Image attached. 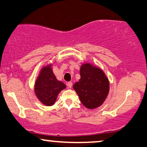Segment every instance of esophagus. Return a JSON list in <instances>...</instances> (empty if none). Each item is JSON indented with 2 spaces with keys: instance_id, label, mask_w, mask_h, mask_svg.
<instances>
[{
  "instance_id": "esophagus-1",
  "label": "esophagus",
  "mask_w": 147,
  "mask_h": 147,
  "mask_svg": "<svg viewBox=\"0 0 147 147\" xmlns=\"http://www.w3.org/2000/svg\"><path fill=\"white\" fill-rule=\"evenodd\" d=\"M67 86H68L69 88H71V86H72V82H69L67 83Z\"/></svg>"
}]
</instances>
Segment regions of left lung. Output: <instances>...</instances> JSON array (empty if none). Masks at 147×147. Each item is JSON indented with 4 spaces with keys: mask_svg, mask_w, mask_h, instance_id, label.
<instances>
[{
    "mask_svg": "<svg viewBox=\"0 0 147 147\" xmlns=\"http://www.w3.org/2000/svg\"><path fill=\"white\" fill-rule=\"evenodd\" d=\"M80 79L73 88L82 104L88 109L98 108L109 93L110 84L104 72L90 63L82 64L80 70Z\"/></svg>",
    "mask_w": 147,
    "mask_h": 147,
    "instance_id": "left-lung-1",
    "label": "left lung"
}]
</instances>
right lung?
<instances>
[{
    "label": "right lung",
    "instance_id": "add662e5",
    "mask_svg": "<svg viewBox=\"0 0 147 147\" xmlns=\"http://www.w3.org/2000/svg\"><path fill=\"white\" fill-rule=\"evenodd\" d=\"M51 65L43 67L40 71L35 84V93L43 105L50 106L54 104L57 96L66 86L59 81L52 71Z\"/></svg>",
    "mask_w": 147,
    "mask_h": 147
}]
</instances>
